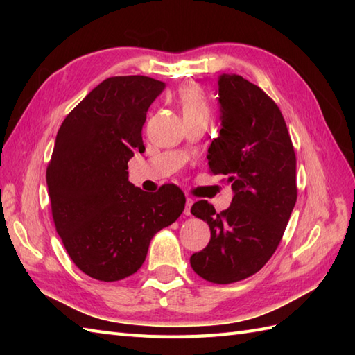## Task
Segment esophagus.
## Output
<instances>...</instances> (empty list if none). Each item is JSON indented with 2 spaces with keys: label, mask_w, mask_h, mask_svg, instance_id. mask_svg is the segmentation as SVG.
Instances as JSON below:
<instances>
[{
  "label": "esophagus",
  "mask_w": 355,
  "mask_h": 355,
  "mask_svg": "<svg viewBox=\"0 0 355 355\" xmlns=\"http://www.w3.org/2000/svg\"><path fill=\"white\" fill-rule=\"evenodd\" d=\"M193 205V200L192 198H186V209H184V215L189 216L191 215V207Z\"/></svg>",
  "instance_id": "34e87169"
}]
</instances>
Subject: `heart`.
<instances>
[{"label": "heart", "mask_w": 355, "mask_h": 355, "mask_svg": "<svg viewBox=\"0 0 355 355\" xmlns=\"http://www.w3.org/2000/svg\"><path fill=\"white\" fill-rule=\"evenodd\" d=\"M178 102L182 105V111L184 117L198 114V112H207L205 96H202V93L200 92V88L195 85H186L180 89Z\"/></svg>", "instance_id": "heart-1"}]
</instances>
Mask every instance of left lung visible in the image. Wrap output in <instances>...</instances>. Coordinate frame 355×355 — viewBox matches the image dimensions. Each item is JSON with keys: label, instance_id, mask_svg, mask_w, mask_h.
Returning a JSON list of instances; mask_svg holds the SVG:
<instances>
[{"label": "left lung", "instance_id": "obj_1", "mask_svg": "<svg viewBox=\"0 0 355 355\" xmlns=\"http://www.w3.org/2000/svg\"><path fill=\"white\" fill-rule=\"evenodd\" d=\"M216 96L221 131L209 169L227 175L233 198L221 214L205 200L192 206L210 241L191 266L209 282L232 284L259 271L281 243L297 198L296 155L281 110L259 87L223 73Z\"/></svg>", "mask_w": 355, "mask_h": 355}]
</instances>
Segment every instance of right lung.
<instances>
[{
  "instance_id": "1",
  "label": "right lung",
  "mask_w": 355,
  "mask_h": 355,
  "mask_svg": "<svg viewBox=\"0 0 355 355\" xmlns=\"http://www.w3.org/2000/svg\"><path fill=\"white\" fill-rule=\"evenodd\" d=\"M164 87L148 76L105 79L58 131L47 168L53 221L73 262L97 281L134 275L153 236L184 210L177 186L146 193L128 182V162L145 149L146 112Z\"/></svg>"
}]
</instances>
